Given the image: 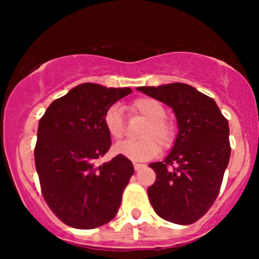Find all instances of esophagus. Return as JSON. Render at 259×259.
Instances as JSON below:
<instances>
[{
  "instance_id": "obj_1",
  "label": "esophagus",
  "mask_w": 259,
  "mask_h": 259,
  "mask_svg": "<svg viewBox=\"0 0 259 259\" xmlns=\"http://www.w3.org/2000/svg\"><path fill=\"white\" fill-rule=\"evenodd\" d=\"M145 165L144 164H140V163H134V169H135V171L140 170L141 168H144Z\"/></svg>"
}]
</instances>
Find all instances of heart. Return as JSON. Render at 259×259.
Returning a JSON list of instances; mask_svg holds the SVG:
<instances>
[{
    "mask_svg": "<svg viewBox=\"0 0 259 259\" xmlns=\"http://www.w3.org/2000/svg\"><path fill=\"white\" fill-rule=\"evenodd\" d=\"M132 109L147 119V124L140 134V138L142 139L138 141L125 140L119 142L114 145L113 152L135 162H144L156 157L159 152V146L168 148L173 145L175 125L173 121L165 118V108L162 103L151 97H141L134 101ZM103 125L111 138L121 139L124 134V117L119 105L114 103L106 109Z\"/></svg>",
    "mask_w": 259,
    "mask_h": 259,
    "instance_id": "heart-1",
    "label": "heart"
}]
</instances>
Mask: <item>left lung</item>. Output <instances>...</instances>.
<instances>
[{"instance_id": "obj_1", "label": "left lung", "mask_w": 259, "mask_h": 259, "mask_svg": "<svg viewBox=\"0 0 259 259\" xmlns=\"http://www.w3.org/2000/svg\"><path fill=\"white\" fill-rule=\"evenodd\" d=\"M138 90L170 107L179 129L165 159L148 164L157 175L148 198L164 221L192 224L206 214L221 190L231 151L227 118L214 100L187 84Z\"/></svg>"}]
</instances>
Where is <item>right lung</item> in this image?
<instances>
[{
  "instance_id": "right-lung-1",
  "label": "right lung",
  "mask_w": 259,
  "mask_h": 259,
  "mask_svg": "<svg viewBox=\"0 0 259 259\" xmlns=\"http://www.w3.org/2000/svg\"><path fill=\"white\" fill-rule=\"evenodd\" d=\"M130 92V88L80 84L53 101L38 121L34 154L41 192L69 227L99 228L119 209L133 163L120 154L101 165L96 162L112 145L103 114Z\"/></svg>"
}]
</instances>
